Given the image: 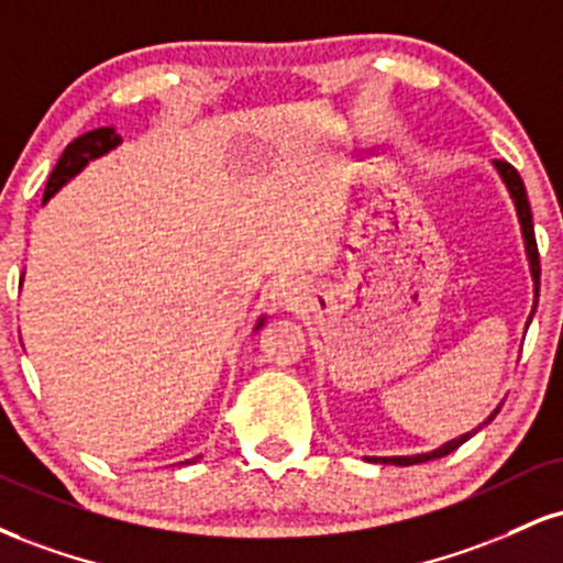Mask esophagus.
<instances>
[{
    "instance_id": "obj_1",
    "label": "esophagus",
    "mask_w": 563,
    "mask_h": 563,
    "mask_svg": "<svg viewBox=\"0 0 563 563\" xmlns=\"http://www.w3.org/2000/svg\"><path fill=\"white\" fill-rule=\"evenodd\" d=\"M296 294H299V288H296L294 283L280 280V283H275V288H273V301L277 303V307H294Z\"/></svg>"
}]
</instances>
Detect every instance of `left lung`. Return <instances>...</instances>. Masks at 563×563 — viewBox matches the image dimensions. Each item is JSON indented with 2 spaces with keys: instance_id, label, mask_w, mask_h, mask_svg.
<instances>
[{
  "instance_id": "8db88e82",
  "label": "left lung",
  "mask_w": 563,
  "mask_h": 563,
  "mask_svg": "<svg viewBox=\"0 0 563 563\" xmlns=\"http://www.w3.org/2000/svg\"><path fill=\"white\" fill-rule=\"evenodd\" d=\"M493 167H496L498 178L504 180L506 191H509L511 201H514V209H517V220H519V228H521V241H525V254H527V262H530V275H532V311H530V320L534 314V307H538V296H540V256H538V243H534V228H532V212H530V201H527V191H525V183H521L519 173L514 170L509 162H493ZM530 320H527V328H530ZM504 404V401H500ZM500 404L496 409L490 411V417L485 419L483 424H477L475 430L464 432V435L449 440V443L438 445L435 451H428V453H411V456H367V462L372 464H396V466H411V464H422V462H432V459H440L445 456V453L456 451L459 445L466 443L472 435H475L477 430H483L487 422H493L496 415L500 411Z\"/></svg>"
}]
</instances>
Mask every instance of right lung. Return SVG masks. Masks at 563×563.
Masks as SVG:
<instances>
[{"label": "right lung", "instance_id": "obj_1", "mask_svg": "<svg viewBox=\"0 0 563 563\" xmlns=\"http://www.w3.org/2000/svg\"><path fill=\"white\" fill-rule=\"evenodd\" d=\"M120 144H123V139L114 133V128H99V131L84 133V135H78L76 141H70V144H67V148L63 152V157H59L57 165H54L49 180H46L44 205L52 199L54 194L59 191V188L67 186V183L76 178V175L84 173L88 167V162L104 157V154H110L112 148H118ZM264 320H267L264 314L260 317V320H256L254 333L262 328ZM196 462H199V456L186 459V462H180V464H196Z\"/></svg>", "mask_w": 563, "mask_h": 563}]
</instances>
